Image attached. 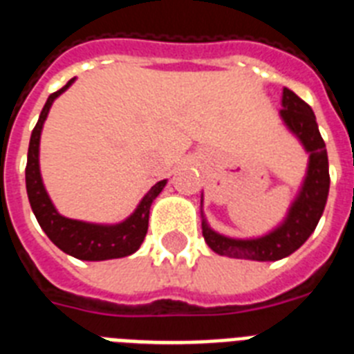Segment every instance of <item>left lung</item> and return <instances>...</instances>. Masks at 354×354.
Masks as SVG:
<instances>
[{"label":"left lung","mask_w":354,"mask_h":354,"mask_svg":"<svg viewBox=\"0 0 354 354\" xmlns=\"http://www.w3.org/2000/svg\"><path fill=\"white\" fill-rule=\"evenodd\" d=\"M283 109L279 111L287 128L299 138L305 151L309 153V168L298 197L290 206L285 221L268 232L267 236L254 239H234L212 230L203 217V236L208 247L219 256L252 259V261H278L298 250L324 214L327 195H329V160L324 138L320 135L316 117L309 104L290 89L283 87L281 98Z\"/></svg>","instance_id":"8db88e82"}]
</instances>
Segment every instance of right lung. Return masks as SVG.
Segmentation results:
<instances>
[{"label":"right lung","instance_id":"add662e5","mask_svg":"<svg viewBox=\"0 0 354 354\" xmlns=\"http://www.w3.org/2000/svg\"><path fill=\"white\" fill-rule=\"evenodd\" d=\"M73 82L75 78H71L60 91L53 93L47 98L44 109L39 113L38 124L34 126L32 135H30L27 168H25V183H27L30 208L47 237L65 254L76 259H84V261H104V259L126 257L137 252L138 247L142 245L146 232H148L149 208L155 197L166 186V180H159L157 185L151 186V190L138 203L137 210L133 212L126 221L118 225H95V223L69 219L58 214L53 201L45 192L44 180L39 175V135H41L45 118L49 115L55 98L60 97Z\"/></svg>","mask_w":354,"mask_h":354}]
</instances>
